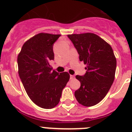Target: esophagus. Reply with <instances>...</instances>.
Wrapping results in <instances>:
<instances>
[{
	"mask_svg": "<svg viewBox=\"0 0 132 132\" xmlns=\"http://www.w3.org/2000/svg\"><path fill=\"white\" fill-rule=\"evenodd\" d=\"M74 78V76H73V75H70V79H73Z\"/></svg>",
	"mask_w": 132,
	"mask_h": 132,
	"instance_id": "esophagus-1",
	"label": "esophagus"
}]
</instances>
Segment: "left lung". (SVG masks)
Returning <instances> with one entry per match:
<instances>
[{
	"label": "left lung",
	"instance_id": "8db88e82",
	"mask_svg": "<svg viewBox=\"0 0 132 132\" xmlns=\"http://www.w3.org/2000/svg\"><path fill=\"white\" fill-rule=\"evenodd\" d=\"M79 55L87 64L84 76H76L81 87L75 92L77 102L86 107L96 105L104 98L114 79L117 60L108 43L93 33L69 34Z\"/></svg>",
	"mask_w": 132,
	"mask_h": 132
}]
</instances>
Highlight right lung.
<instances>
[{
  "label": "right lung",
  "mask_w": 132,
  "mask_h": 132,
  "mask_svg": "<svg viewBox=\"0 0 132 132\" xmlns=\"http://www.w3.org/2000/svg\"><path fill=\"white\" fill-rule=\"evenodd\" d=\"M60 34L39 33L27 40L18 56V73L27 94L44 109L57 105L62 91L70 79L68 72L52 70L53 44Z\"/></svg>",
  "instance_id": "add662e5"
}]
</instances>
